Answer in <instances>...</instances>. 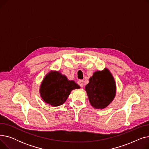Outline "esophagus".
<instances>
[{
	"mask_svg": "<svg viewBox=\"0 0 149 149\" xmlns=\"http://www.w3.org/2000/svg\"><path fill=\"white\" fill-rule=\"evenodd\" d=\"M78 84H79V86H80L81 87V88H83V80H79V81H78Z\"/></svg>",
	"mask_w": 149,
	"mask_h": 149,
	"instance_id": "34e87169",
	"label": "esophagus"
}]
</instances>
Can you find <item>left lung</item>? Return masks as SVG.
Masks as SVG:
<instances>
[{
    "mask_svg": "<svg viewBox=\"0 0 149 149\" xmlns=\"http://www.w3.org/2000/svg\"><path fill=\"white\" fill-rule=\"evenodd\" d=\"M89 81L85 90L91 106L95 109L106 107L116 94V83L111 72L107 68L96 71Z\"/></svg>",
    "mask_w": 149,
    "mask_h": 149,
    "instance_id": "8db88e82",
    "label": "left lung"
}]
</instances>
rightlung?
Here are the masks:
<instances>
[{"mask_svg": "<svg viewBox=\"0 0 149 149\" xmlns=\"http://www.w3.org/2000/svg\"><path fill=\"white\" fill-rule=\"evenodd\" d=\"M80 86L74 81H69L58 71H51L43 80L40 93L45 103L56 107L63 104L70 92Z\"/></svg>", "mask_w": 149, "mask_h": 149, "instance_id": "right-lung-1", "label": "right lung"}]
</instances>
